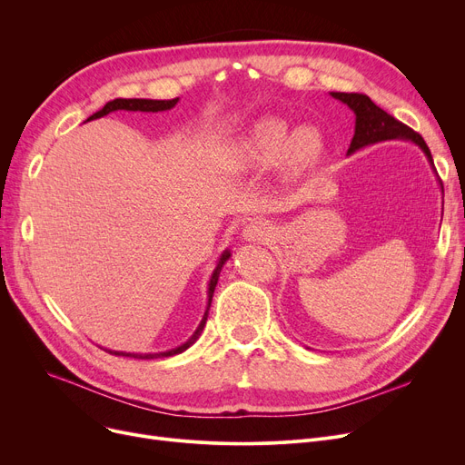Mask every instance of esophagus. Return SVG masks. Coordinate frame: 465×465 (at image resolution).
<instances>
[{
	"mask_svg": "<svg viewBox=\"0 0 465 465\" xmlns=\"http://www.w3.org/2000/svg\"><path fill=\"white\" fill-rule=\"evenodd\" d=\"M272 235H273V228L270 224L262 223V220H254V223L247 224L245 230H242V239L249 241V242L270 241Z\"/></svg>",
	"mask_w": 465,
	"mask_h": 465,
	"instance_id": "obj_1",
	"label": "esophagus"
}]
</instances>
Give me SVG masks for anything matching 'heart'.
Wrapping results in <instances>:
<instances>
[{
    "instance_id": "heart-1",
    "label": "heart",
    "mask_w": 465,
    "mask_h": 465,
    "mask_svg": "<svg viewBox=\"0 0 465 465\" xmlns=\"http://www.w3.org/2000/svg\"><path fill=\"white\" fill-rule=\"evenodd\" d=\"M328 158V139L316 126L290 132L279 116H262L242 130L226 149L228 165L235 171H282L288 188H300Z\"/></svg>"
}]
</instances>
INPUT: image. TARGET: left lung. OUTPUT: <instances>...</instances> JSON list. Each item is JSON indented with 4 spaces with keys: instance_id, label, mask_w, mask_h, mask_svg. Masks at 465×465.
<instances>
[{
    "instance_id": "8db88e82",
    "label": "left lung",
    "mask_w": 465,
    "mask_h": 465,
    "mask_svg": "<svg viewBox=\"0 0 465 465\" xmlns=\"http://www.w3.org/2000/svg\"><path fill=\"white\" fill-rule=\"evenodd\" d=\"M330 95L335 97V100H339L341 104H345L356 116L354 137L351 141L347 156L354 154L360 149H365V146H371V144L390 141V139H400V141H409V143L417 144L419 149L424 153V156L428 158L430 167L435 173L431 153L428 149L426 141L417 132H412L409 126L401 124L400 120L390 116L386 111H382L379 105H375L368 95L345 94V92H330ZM439 186H441V190H443L441 181H439Z\"/></svg>"
}]
</instances>
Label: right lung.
Instances as JSON below:
<instances>
[{"label": "right lung", "instance_id": "add662e5", "mask_svg": "<svg viewBox=\"0 0 465 465\" xmlns=\"http://www.w3.org/2000/svg\"><path fill=\"white\" fill-rule=\"evenodd\" d=\"M177 104H179V97H175V100H139V97H134V100H124V97H118V100L107 102L100 111L94 113L92 116H88L84 122H90V120H95V118L107 116L109 113H114V111L162 113V111L173 109ZM230 256H232L230 249L223 251V254L218 256L214 270H213V273H211V277H209V284H207V307H205V312H203V316H202V321H200L198 328H195V331L184 341L183 345H179V347H175V349H169V351H162V352H126V351H111V349H104V351H107L109 354H114V356H126V358H135V360H153V358L175 356V354H181V352H184L186 349H190V347L195 343V341L200 339V335H202V331H203V328H205L207 316H209V307H211V302H213V294H214V288H216L220 272H223V267H224V263L230 260Z\"/></svg>", "mask_w": 465, "mask_h": 465}]
</instances>
